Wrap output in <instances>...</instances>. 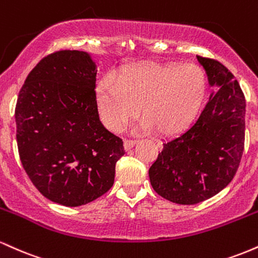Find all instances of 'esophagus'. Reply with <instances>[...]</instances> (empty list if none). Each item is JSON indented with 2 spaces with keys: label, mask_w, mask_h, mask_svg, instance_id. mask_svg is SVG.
Wrapping results in <instances>:
<instances>
[{
  "label": "esophagus",
  "mask_w": 258,
  "mask_h": 258,
  "mask_svg": "<svg viewBox=\"0 0 258 258\" xmlns=\"http://www.w3.org/2000/svg\"><path fill=\"white\" fill-rule=\"evenodd\" d=\"M135 144H136L135 139H125V141H123V148H125V150H130L133 146H135Z\"/></svg>",
  "instance_id": "obj_1"
}]
</instances>
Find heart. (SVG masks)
<instances>
[{
  "instance_id": "obj_1",
  "label": "heart",
  "mask_w": 258,
  "mask_h": 258,
  "mask_svg": "<svg viewBox=\"0 0 258 258\" xmlns=\"http://www.w3.org/2000/svg\"><path fill=\"white\" fill-rule=\"evenodd\" d=\"M206 75L195 64H147L123 73L115 85H99L97 100L103 122L121 132L137 115L142 128L173 135L190 122L206 92Z\"/></svg>"
}]
</instances>
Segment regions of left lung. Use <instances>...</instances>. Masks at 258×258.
<instances>
[{
    "label": "left lung",
    "mask_w": 258,
    "mask_h": 258,
    "mask_svg": "<svg viewBox=\"0 0 258 258\" xmlns=\"http://www.w3.org/2000/svg\"><path fill=\"white\" fill-rule=\"evenodd\" d=\"M212 92L198 120L162 144L149 168L154 190L180 205L210 199L232 182L245 143L246 100L238 81L220 61L198 55Z\"/></svg>",
    "instance_id": "obj_1"
}]
</instances>
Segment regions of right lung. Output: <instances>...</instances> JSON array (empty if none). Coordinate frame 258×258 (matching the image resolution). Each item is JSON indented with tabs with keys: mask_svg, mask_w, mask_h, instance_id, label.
I'll use <instances>...</instances> for the list:
<instances>
[{
	"mask_svg": "<svg viewBox=\"0 0 258 258\" xmlns=\"http://www.w3.org/2000/svg\"><path fill=\"white\" fill-rule=\"evenodd\" d=\"M96 64L81 51H58L38 61L16 105L17 143L26 174L44 198L81 206L114 184L122 139L99 120Z\"/></svg>",
	"mask_w": 258,
	"mask_h": 258,
	"instance_id": "obj_1",
	"label": "right lung"
}]
</instances>
